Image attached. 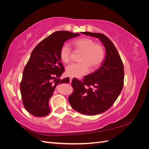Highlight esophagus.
<instances>
[{"label": "esophagus", "instance_id": "1", "mask_svg": "<svg viewBox=\"0 0 149 149\" xmlns=\"http://www.w3.org/2000/svg\"><path fill=\"white\" fill-rule=\"evenodd\" d=\"M72 79H73V78H72V77H70V83L71 82Z\"/></svg>", "mask_w": 149, "mask_h": 149}]
</instances>
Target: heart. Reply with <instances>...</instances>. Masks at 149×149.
Listing matches in <instances>:
<instances>
[{
    "instance_id": "b5f03b06",
    "label": "heart",
    "mask_w": 149,
    "mask_h": 149,
    "mask_svg": "<svg viewBox=\"0 0 149 149\" xmlns=\"http://www.w3.org/2000/svg\"><path fill=\"white\" fill-rule=\"evenodd\" d=\"M76 51L82 52L79 58L78 63H71L66 67V74L71 77L79 78L86 74L89 70L100 66L105 56L104 48L101 44L95 43L92 38L82 37L75 39L71 42ZM71 49L68 44H63L60 49L61 60L68 63L71 60Z\"/></svg>"
}]
</instances>
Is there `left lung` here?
I'll use <instances>...</instances> for the list:
<instances>
[{"label": "left lung", "instance_id": "1", "mask_svg": "<svg viewBox=\"0 0 149 149\" xmlns=\"http://www.w3.org/2000/svg\"><path fill=\"white\" fill-rule=\"evenodd\" d=\"M83 34L98 38L106 48L101 65L83 81L72 80L73 92L68 101L73 109L83 114L93 116L105 112L112 106L123 88L124 65L111 40L102 33L88 31Z\"/></svg>", "mask_w": 149, "mask_h": 149}]
</instances>
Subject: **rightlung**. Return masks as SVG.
<instances>
[{
	"label": "right lung",
	"mask_w": 149,
	"mask_h": 149,
	"mask_svg": "<svg viewBox=\"0 0 149 149\" xmlns=\"http://www.w3.org/2000/svg\"><path fill=\"white\" fill-rule=\"evenodd\" d=\"M80 35L68 31H57L40 42L31 53L20 83L23 104L29 113L43 117L50 112L49 100L57 84L68 83L69 78L60 79L65 71L60 49L67 40Z\"/></svg>",
	"instance_id": "add662e5"
}]
</instances>
